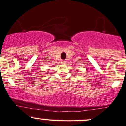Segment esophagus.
<instances>
[{
	"label": "esophagus",
	"mask_w": 126,
	"mask_h": 126,
	"mask_svg": "<svg viewBox=\"0 0 126 126\" xmlns=\"http://www.w3.org/2000/svg\"><path fill=\"white\" fill-rule=\"evenodd\" d=\"M61 63H63V64H64V63H66V61H64V60H62V61H61Z\"/></svg>",
	"instance_id": "1"
}]
</instances>
